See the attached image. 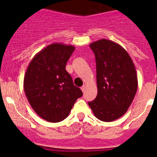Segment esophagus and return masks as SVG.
Segmentation results:
<instances>
[{"label":"esophagus","mask_w":157,"mask_h":157,"mask_svg":"<svg viewBox=\"0 0 157 157\" xmlns=\"http://www.w3.org/2000/svg\"><path fill=\"white\" fill-rule=\"evenodd\" d=\"M81 90H82V92H84L85 90H86V86H85V85H84V86H82V87H81Z\"/></svg>","instance_id":"esophagus-1"}]
</instances>
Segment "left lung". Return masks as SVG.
Returning <instances> with one entry per match:
<instances>
[{
    "instance_id": "1",
    "label": "left lung",
    "mask_w": 157,
    "mask_h": 157,
    "mask_svg": "<svg viewBox=\"0 0 157 157\" xmlns=\"http://www.w3.org/2000/svg\"><path fill=\"white\" fill-rule=\"evenodd\" d=\"M90 48L96 60L97 95L89 105L97 119L113 121L125 114L136 93L134 64L128 53L113 41L99 40Z\"/></svg>"
}]
</instances>
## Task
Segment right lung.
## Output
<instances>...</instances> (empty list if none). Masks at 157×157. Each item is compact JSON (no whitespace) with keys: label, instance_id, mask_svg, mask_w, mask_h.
Here are the masks:
<instances>
[{"label":"right lung","instance_id":"add662e5","mask_svg":"<svg viewBox=\"0 0 157 157\" xmlns=\"http://www.w3.org/2000/svg\"><path fill=\"white\" fill-rule=\"evenodd\" d=\"M75 49L71 45L50 44L33 57L27 68L23 80L26 96L36 113L48 122L65 120L82 96L66 70Z\"/></svg>","mask_w":157,"mask_h":157}]
</instances>
